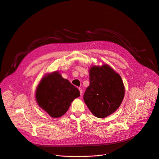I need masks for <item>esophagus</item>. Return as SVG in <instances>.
<instances>
[{
  "instance_id": "34e87169",
  "label": "esophagus",
  "mask_w": 159,
  "mask_h": 159,
  "mask_svg": "<svg viewBox=\"0 0 159 159\" xmlns=\"http://www.w3.org/2000/svg\"><path fill=\"white\" fill-rule=\"evenodd\" d=\"M79 90H80V95H82V94H83V90H82V89H81V88H79Z\"/></svg>"
}]
</instances>
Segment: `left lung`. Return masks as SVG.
Returning <instances> with one entry per match:
<instances>
[{
	"label": "left lung",
	"mask_w": 159,
	"mask_h": 159,
	"mask_svg": "<svg viewBox=\"0 0 159 159\" xmlns=\"http://www.w3.org/2000/svg\"><path fill=\"white\" fill-rule=\"evenodd\" d=\"M124 85L120 76L107 65L90 69V85L83 99L92 114L100 118L114 113L123 101Z\"/></svg>",
	"instance_id": "left-lung-1"
}]
</instances>
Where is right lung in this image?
Instances as JSON below:
<instances>
[{"label": "right lung", "instance_id": "right-lung-1", "mask_svg": "<svg viewBox=\"0 0 159 159\" xmlns=\"http://www.w3.org/2000/svg\"><path fill=\"white\" fill-rule=\"evenodd\" d=\"M80 95L79 90L57 72L44 77L35 92L38 105L53 118L64 115Z\"/></svg>", "mask_w": 159, "mask_h": 159}]
</instances>
